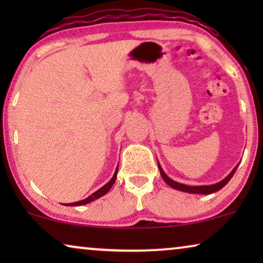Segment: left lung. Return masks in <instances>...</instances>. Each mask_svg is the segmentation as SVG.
<instances>
[{
    "mask_svg": "<svg viewBox=\"0 0 263 263\" xmlns=\"http://www.w3.org/2000/svg\"><path fill=\"white\" fill-rule=\"evenodd\" d=\"M158 167H159L160 170V175L161 177H163V179L165 182L167 183L168 185L171 186V188L174 189H177V190H181V192H184V193H190V194H202V195H207V194H212V193H215L218 192V190H220L222 186H225L226 184H228L230 179L232 178L233 174H235L237 167H238V165L233 168V170L231 171V174H230L228 177H225L222 181L215 183V184H212V185H194V186H190V185H185V184H182V183H178V182H175L172 181L171 178H168L166 174H165L163 168H161V166L159 165V163H158Z\"/></svg>",
    "mask_w": 263,
    "mask_h": 263,
    "instance_id": "8db88e82",
    "label": "left lung"
}]
</instances>
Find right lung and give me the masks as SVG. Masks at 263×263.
Listing matches in <instances>:
<instances>
[{
	"label": "right lung",
	"instance_id": "1",
	"mask_svg": "<svg viewBox=\"0 0 263 263\" xmlns=\"http://www.w3.org/2000/svg\"><path fill=\"white\" fill-rule=\"evenodd\" d=\"M117 170H118V166H117V168H116V171H115V174H114V177L111 178L110 181L107 182L105 185L102 186V188L98 189V190H97V192L93 193L92 195H89V196L87 197V199H85V200H81V201H78V202H73V203H67L66 206H81V204L89 203V202H92V201H95V200H97V199H99L100 196L105 195V194H106L107 192H109V190L111 189V186L114 185L115 181H116V178H117Z\"/></svg>",
	"mask_w": 263,
	"mask_h": 263
}]
</instances>
